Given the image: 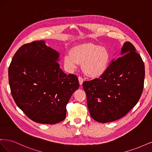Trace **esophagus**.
I'll return each mask as SVG.
<instances>
[{
	"instance_id": "obj_1",
	"label": "esophagus",
	"mask_w": 152,
	"mask_h": 152,
	"mask_svg": "<svg viewBox=\"0 0 152 152\" xmlns=\"http://www.w3.org/2000/svg\"><path fill=\"white\" fill-rule=\"evenodd\" d=\"M78 79H79V84H80V86H82V83H83V82H84V79H83V78L81 77H78Z\"/></svg>"
}]
</instances>
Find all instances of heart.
Listing matches in <instances>:
<instances>
[{
  "label": "heart",
  "instance_id": "obj_1",
  "mask_svg": "<svg viewBox=\"0 0 152 152\" xmlns=\"http://www.w3.org/2000/svg\"><path fill=\"white\" fill-rule=\"evenodd\" d=\"M111 55L108 49L93 43H84L75 45L70 54L64 57L65 65L70 69H75L82 63V70L87 76L99 77L107 72Z\"/></svg>",
  "mask_w": 152,
  "mask_h": 152
}]
</instances>
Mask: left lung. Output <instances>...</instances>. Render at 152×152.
<instances>
[{
    "label": "left lung",
    "instance_id": "1",
    "mask_svg": "<svg viewBox=\"0 0 152 152\" xmlns=\"http://www.w3.org/2000/svg\"><path fill=\"white\" fill-rule=\"evenodd\" d=\"M121 54L103 75L82 84L91 116L98 122L125 116L138 102L143 89L145 65L140 55L129 42L124 44Z\"/></svg>",
    "mask_w": 152,
    "mask_h": 152
}]
</instances>
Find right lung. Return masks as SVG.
<instances>
[{"instance_id":"1","label":"right lung","mask_w":152,"mask_h":152,"mask_svg":"<svg viewBox=\"0 0 152 152\" xmlns=\"http://www.w3.org/2000/svg\"><path fill=\"white\" fill-rule=\"evenodd\" d=\"M59 54L44 40L23 45L14 55L8 75L11 94L17 106L33 121L60 122L66 104L79 87L75 75L59 68Z\"/></svg>"}]
</instances>
